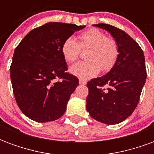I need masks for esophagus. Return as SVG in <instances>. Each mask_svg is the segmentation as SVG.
Instances as JSON below:
<instances>
[{"instance_id": "1", "label": "esophagus", "mask_w": 154, "mask_h": 154, "mask_svg": "<svg viewBox=\"0 0 154 154\" xmlns=\"http://www.w3.org/2000/svg\"><path fill=\"white\" fill-rule=\"evenodd\" d=\"M79 84L80 85H86L87 84V81L83 80V79H79Z\"/></svg>"}]
</instances>
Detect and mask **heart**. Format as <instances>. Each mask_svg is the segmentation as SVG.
<instances>
[{"instance_id":"obj_1","label":"heart","mask_w":154,"mask_h":154,"mask_svg":"<svg viewBox=\"0 0 154 154\" xmlns=\"http://www.w3.org/2000/svg\"><path fill=\"white\" fill-rule=\"evenodd\" d=\"M79 44L73 37H68L63 42L61 53L65 60L72 63L77 59L81 48H90L87 61H80L72 65L69 72L81 79H89L97 76L100 68L108 72L115 66L119 57V48L114 39L108 38L106 34L97 29H90L79 36Z\"/></svg>"}]
</instances>
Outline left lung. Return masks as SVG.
<instances>
[{"label":"left lung","mask_w":154,"mask_h":154,"mask_svg":"<svg viewBox=\"0 0 154 154\" xmlns=\"http://www.w3.org/2000/svg\"><path fill=\"white\" fill-rule=\"evenodd\" d=\"M93 26L106 30L115 38L119 57L106 75L87 82V110L99 122L116 125L127 119L139 103L147 77L144 54L125 31L106 24Z\"/></svg>","instance_id":"1"}]
</instances>
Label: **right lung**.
<instances>
[{
  "label": "right lung",
  "instance_id": "obj_1",
  "mask_svg": "<svg viewBox=\"0 0 154 154\" xmlns=\"http://www.w3.org/2000/svg\"><path fill=\"white\" fill-rule=\"evenodd\" d=\"M85 27L48 22L32 29L15 49L10 69L14 96L22 112L32 120L54 121L65 113L79 82L66 72L61 46Z\"/></svg>",
  "mask_w": 154,
  "mask_h": 154
}]
</instances>
